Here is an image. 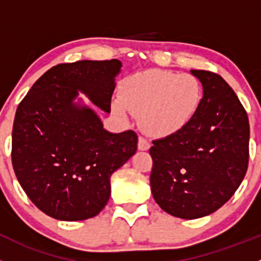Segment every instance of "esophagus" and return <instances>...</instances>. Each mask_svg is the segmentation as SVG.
<instances>
[{"label":"esophagus","instance_id":"34e87169","mask_svg":"<svg viewBox=\"0 0 261 261\" xmlns=\"http://www.w3.org/2000/svg\"><path fill=\"white\" fill-rule=\"evenodd\" d=\"M138 148L139 150H148V149L150 148V143H149L145 138H143V136H139Z\"/></svg>","mask_w":261,"mask_h":261}]
</instances>
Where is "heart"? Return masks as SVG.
I'll return each mask as SVG.
<instances>
[{"label":"heart","mask_w":261,"mask_h":261,"mask_svg":"<svg viewBox=\"0 0 261 261\" xmlns=\"http://www.w3.org/2000/svg\"><path fill=\"white\" fill-rule=\"evenodd\" d=\"M201 100L203 88L194 75L150 70L123 80L113 108L122 116H138L143 131L151 138H168L194 120Z\"/></svg>","instance_id":"1"}]
</instances>
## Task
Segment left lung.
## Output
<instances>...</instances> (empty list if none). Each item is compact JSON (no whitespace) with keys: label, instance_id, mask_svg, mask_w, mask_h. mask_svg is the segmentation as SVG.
Listing matches in <instances>:
<instances>
[{"label":"left lung","instance_id":"left-lung-1","mask_svg":"<svg viewBox=\"0 0 261 261\" xmlns=\"http://www.w3.org/2000/svg\"><path fill=\"white\" fill-rule=\"evenodd\" d=\"M203 100L182 131L153 141L150 186L166 213L196 219L218 211L241 185L249 166V117L221 75L191 70Z\"/></svg>","mask_w":261,"mask_h":261}]
</instances>
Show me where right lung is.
I'll use <instances>...</instances> for the list:
<instances>
[{
    "mask_svg": "<svg viewBox=\"0 0 261 261\" xmlns=\"http://www.w3.org/2000/svg\"><path fill=\"white\" fill-rule=\"evenodd\" d=\"M121 61L60 63L34 83L16 110L11 159L15 174L38 209L60 221L100 213L111 174L138 149V135L108 133L97 113L74 103L80 92L111 112Z\"/></svg>",
    "mask_w": 261,
    "mask_h": 261,
    "instance_id": "right-lung-1",
    "label": "right lung"
}]
</instances>
